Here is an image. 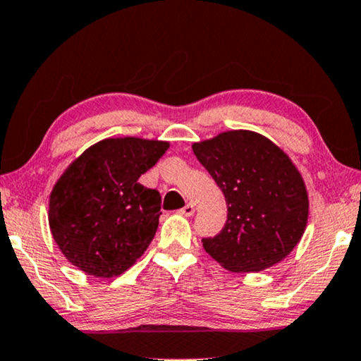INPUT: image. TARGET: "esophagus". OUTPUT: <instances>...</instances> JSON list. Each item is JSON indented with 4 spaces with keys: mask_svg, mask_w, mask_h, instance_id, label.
<instances>
[{
    "mask_svg": "<svg viewBox=\"0 0 361 361\" xmlns=\"http://www.w3.org/2000/svg\"><path fill=\"white\" fill-rule=\"evenodd\" d=\"M179 213L184 214V216H192L193 213H195V204H193V203H187L184 208L179 209Z\"/></svg>",
    "mask_w": 361,
    "mask_h": 361,
    "instance_id": "1",
    "label": "esophagus"
}]
</instances>
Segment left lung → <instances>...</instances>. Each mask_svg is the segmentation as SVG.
<instances>
[{"label":"left lung","instance_id":"obj_1","mask_svg":"<svg viewBox=\"0 0 361 361\" xmlns=\"http://www.w3.org/2000/svg\"><path fill=\"white\" fill-rule=\"evenodd\" d=\"M192 148L227 204L219 234L202 238L207 253L234 273L282 262L300 242L308 219L307 188L290 158L250 130L223 132Z\"/></svg>","mask_w":361,"mask_h":361}]
</instances>
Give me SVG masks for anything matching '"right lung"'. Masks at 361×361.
Returning a JSON list of instances; mask_svg holds the SVG:
<instances>
[{
	"label": "right lung",
	"instance_id": "add662e5",
	"mask_svg": "<svg viewBox=\"0 0 361 361\" xmlns=\"http://www.w3.org/2000/svg\"><path fill=\"white\" fill-rule=\"evenodd\" d=\"M168 142L106 138L85 149L49 195V229L69 262L95 277L123 274L157 234L161 195L138 177Z\"/></svg>",
	"mask_w": 361,
	"mask_h": 361
}]
</instances>
